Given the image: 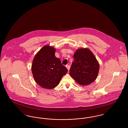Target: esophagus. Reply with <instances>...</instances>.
<instances>
[{"mask_svg": "<svg viewBox=\"0 0 128 128\" xmlns=\"http://www.w3.org/2000/svg\"><path fill=\"white\" fill-rule=\"evenodd\" d=\"M66 67L68 69V70H70V65H67L66 66Z\"/></svg>", "mask_w": 128, "mask_h": 128, "instance_id": "1", "label": "esophagus"}]
</instances>
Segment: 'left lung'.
I'll return each mask as SVG.
<instances>
[{
  "instance_id": "1",
  "label": "left lung",
  "mask_w": 128,
  "mask_h": 128,
  "mask_svg": "<svg viewBox=\"0 0 128 128\" xmlns=\"http://www.w3.org/2000/svg\"><path fill=\"white\" fill-rule=\"evenodd\" d=\"M99 65L96 57L87 48L79 49L74 55L70 74L80 84L87 85L97 78Z\"/></svg>"
}]
</instances>
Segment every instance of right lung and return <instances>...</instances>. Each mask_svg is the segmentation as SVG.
<instances>
[{
	"label": "right lung",
	"mask_w": 128,
	"mask_h": 128,
	"mask_svg": "<svg viewBox=\"0 0 128 128\" xmlns=\"http://www.w3.org/2000/svg\"><path fill=\"white\" fill-rule=\"evenodd\" d=\"M56 50L45 46L35 56L32 71L36 82L44 88L51 89L58 85L68 72L60 59L55 56Z\"/></svg>",
	"instance_id": "add662e5"
}]
</instances>
